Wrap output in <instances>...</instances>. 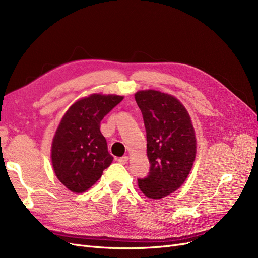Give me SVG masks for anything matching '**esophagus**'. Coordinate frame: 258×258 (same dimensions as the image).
I'll list each match as a JSON object with an SVG mask.
<instances>
[{"instance_id":"34e87169","label":"esophagus","mask_w":258,"mask_h":258,"mask_svg":"<svg viewBox=\"0 0 258 258\" xmlns=\"http://www.w3.org/2000/svg\"><path fill=\"white\" fill-rule=\"evenodd\" d=\"M128 160H129L128 156H123V157H120V158L117 159V161L121 163V165H126V163H128Z\"/></svg>"}]
</instances>
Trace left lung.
I'll use <instances>...</instances> for the list:
<instances>
[{"instance_id":"1","label":"left lung","mask_w":258,"mask_h":258,"mask_svg":"<svg viewBox=\"0 0 258 258\" xmlns=\"http://www.w3.org/2000/svg\"><path fill=\"white\" fill-rule=\"evenodd\" d=\"M146 129L150 174L139 178V188L151 199L174 192L190 173L197 153V139L188 111L174 96L158 90L135 95Z\"/></svg>"}]
</instances>
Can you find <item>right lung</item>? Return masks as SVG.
<instances>
[{"label": "right lung", "mask_w": 258, "mask_h": 258, "mask_svg": "<svg viewBox=\"0 0 258 258\" xmlns=\"http://www.w3.org/2000/svg\"><path fill=\"white\" fill-rule=\"evenodd\" d=\"M122 99L92 93L75 101L62 116L52 138L50 158L57 178L72 192L88 190L112 163L100 123Z\"/></svg>", "instance_id": "obj_1"}]
</instances>
